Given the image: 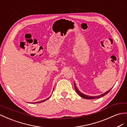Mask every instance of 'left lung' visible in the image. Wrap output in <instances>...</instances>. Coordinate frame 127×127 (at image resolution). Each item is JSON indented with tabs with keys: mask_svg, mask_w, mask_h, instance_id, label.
Instances as JSON below:
<instances>
[{
	"mask_svg": "<svg viewBox=\"0 0 127 127\" xmlns=\"http://www.w3.org/2000/svg\"><path fill=\"white\" fill-rule=\"evenodd\" d=\"M74 88H75V90H76V92H77L78 94V95H79L81 97H83V98L87 99H95V98H99V97H102V96H104V95H106L107 94H108V93L111 90V89H110V90H108V91H107V92H106V93H103V94H102V95H99V96H88V95H84V94H83V93H81V92L79 91L78 90V88H77V86H76V85L75 83H74Z\"/></svg>",
	"mask_w": 127,
	"mask_h": 127,
	"instance_id": "left-lung-1",
	"label": "left lung"
}]
</instances>
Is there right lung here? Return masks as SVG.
<instances>
[{
  "label": "right lung",
  "instance_id": "1",
  "mask_svg": "<svg viewBox=\"0 0 127 127\" xmlns=\"http://www.w3.org/2000/svg\"><path fill=\"white\" fill-rule=\"evenodd\" d=\"M49 98H47V99H45V100H42V101H38V102H32V103H41V102H44V101H46L47 99H48ZM32 103V102H31Z\"/></svg>",
  "mask_w": 127,
  "mask_h": 127
}]
</instances>
